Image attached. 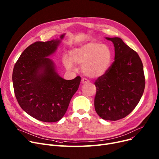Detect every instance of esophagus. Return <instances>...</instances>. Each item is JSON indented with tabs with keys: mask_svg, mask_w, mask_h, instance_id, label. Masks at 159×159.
Instances as JSON below:
<instances>
[{
	"mask_svg": "<svg viewBox=\"0 0 159 159\" xmlns=\"http://www.w3.org/2000/svg\"><path fill=\"white\" fill-rule=\"evenodd\" d=\"M81 82H82V84H87V83H89V81L88 80H87L86 79H82V80H81Z\"/></svg>",
	"mask_w": 159,
	"mask_h": 159,
	"instance_id": "34e87169",
	"label": "esophagus"
}]
</instances>
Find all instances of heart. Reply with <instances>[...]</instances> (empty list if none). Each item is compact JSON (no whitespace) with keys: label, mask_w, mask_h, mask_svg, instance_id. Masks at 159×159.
Returning a JSON list of instances; mask_svg holds the SVG:
<instances>
[{"label":"heart","mask_w":159,"mask_h":159,"mask_svg":"<svg viewBox=\"0 0 159 159\" xmlns=\"http://www.w3.org/2000/svg\"><path fill=\"white\" fill-rule=\"evenodd\" d=\"M112 60V51L108 45L92 41L74 48L70 52V58H63V63L67 70H71L73 63L79 65L86 76L96 78L108 70Z\"/></svg>","instance_id":"heart-1"}]
</instances>
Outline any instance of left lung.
<instances>
[{"mask_svg":"<svg viewBox=\"0 0 159 159\" xmlns=\"http://www.w3.org/2000/svg\"><path fill=\"white\" fill-rule=\"evenodd\" d=\"M114 44V61L95 82V110L100 118L116 121L129 115L139 102L145 88L143 67L139 54L118 37Z\"/></svg>","mask_w":159,"mask_h":159,"instance_id":"8db88e82","label":"left lung"}]
</instances>
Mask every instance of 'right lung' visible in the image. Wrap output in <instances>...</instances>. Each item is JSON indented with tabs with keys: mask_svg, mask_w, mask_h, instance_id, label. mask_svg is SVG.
<instances>
[{
	"mask_svg": "<svg viewBox=\"0 0 159 159\" xmlns=\"http://www.w3.org/2000/svg\"><path fill=\"white\" fill-rule=\"evenodd\" d=\"M65 35L30 45L13 67L12 81L19 105L39 121L56 122L62 118L80 84L79 76L73 80L60 77L54 61L48 58L57 51Z\"/></svg>",
	"mask_w": 159,
	"mask_h": 159,
	"instance_id": "add662e5",
	"label": "right lung"
}]
</instances>
